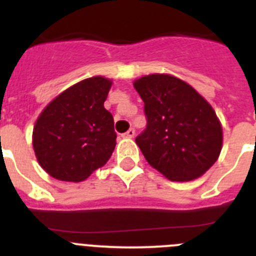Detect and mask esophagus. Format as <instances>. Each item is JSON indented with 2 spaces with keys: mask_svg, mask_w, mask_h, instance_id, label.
Listing matches in <instances>:
<instances>
[{
  "mask_svg": "<svg viewBox=\"0 0 256 256\" xmlns=\"http://www.w3.org/2000/svg\"><path fill=\"white\" fill-rule=\"evenodd\" d=\"M134 134H136L134 128H130V130H126V133H123V134H122V137H124V138H133V137H134Z\"/></svg>",
  "mask_w": 256,
  "mask_h": 256,
  "instance_id": "esophagus-1",
  "label": "esophagus"
}]
</instances>
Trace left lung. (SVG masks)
Listing matches in <instances>:
<instances>
[{
    "mask_svg": "<svg viewBox=\"0 0 256 256\" xmlns=\"http://www.w3.org/2000/svg\"><path fill=\"white\" fill-rule=\"evenodd\" d=\"M144 102L146 130L136 137L148 164L170 180L198 178L218 159L222 126L216 112L190 84L168 74L134 83Z\"/></svg>",
    "mask_w": 256,
    "mask_h": 256,
    "instance_id": "left-lung-1",
    "label": "left lung"
}]
</instances>
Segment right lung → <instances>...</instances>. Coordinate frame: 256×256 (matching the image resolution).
I'll use <instances>...</instances> for the list:
<instances>
[{"instance_id":"1","label":"right lung","mask_w":256,"mask_h":256,"mask_svg":"<svg viewBox=\"0 0 256 256\" xmlns=\"http://www.w3.org/2000/svg\"><path fill=\"white\" fill-rule=\"evenodd\" d=\"M112 80L94 76L65 90L40 112L33 148L51 177L82 182L106 164L115 148L114 119L104 108Z\"/></svg>"}]
</instances>
